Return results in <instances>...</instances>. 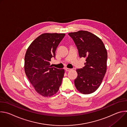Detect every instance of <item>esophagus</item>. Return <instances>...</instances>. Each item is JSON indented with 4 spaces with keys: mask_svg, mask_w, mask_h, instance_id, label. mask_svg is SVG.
Listing matches in <instances>:
<instances>
[{
    "mask_svg": "<svg viewBox=\"0 0 127 127\" xmlns=\"http://www.w3.org/2000/svg\"><path fill=\"white\" fill-rule=\"evenodd\" d=\"M65 70L66 71H69L71 70V69L68 68H65Z\"/></svg>",
    "mask_w": 127,
    "mask_h": 127,
    "instance_id": "esophagus-1",
    "label": "esophagus"
}]
</instances>
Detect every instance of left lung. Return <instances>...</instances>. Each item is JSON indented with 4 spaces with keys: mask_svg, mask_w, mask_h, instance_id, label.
Masks as SVG:
<instances>
[{
    "mask_svg": "<svg viewBox=\"0 0 127 127\" xmlns=\"http://www.w3.org/2000/svg\"><path fill=\"white\" fill-rule=\"evenodd\" d=\"M68 34L73 40L79 57L86 58L85 66L76 69L75 87L81 94L93 93L100 85L106 71L107 53L104 44L88 31H79Z\"/></svg>",
    "mask_w": 127,
    "mask_h": 127,
    "instance_id": "1",
    "label": "left lung"
}]
</instances>
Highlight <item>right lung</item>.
I'll return each mask as SVG.
<instances>
[{"mask_svg": "<svg viewBox=\"0 0 127 127\" xmlns=\"http://www.w3.org/2000/svg\"><path fill=\"white\" fill-rule=\"evenodd\" d=\"M65 33H44L28 47L25 57V73L39 95L50 97L59 90L64 74L63 69L52 67L50 61L55 57L57 47Z\"/></svg>", "mask_w": 127, "mask_h": 127, "instance_id": "1", "label": "right lung"}]
</instances>
